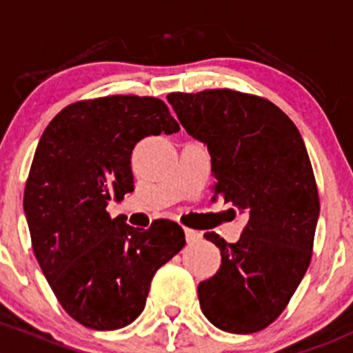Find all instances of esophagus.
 Instances as JSON below:
<instances>
[{
	"label": "esophagus",
	"instance_id": "obj_1",
	"mask_svg": "<svg viewBox=\"0 0 353 353\" xmlns=\"http://www.w3.org/2000/svg\"><path fill=\"white\" fill-rule=\"evenodd\" d=\"M185 239H187V243H197L202 239V234L199 231H194V230H188V228H185Z\"/></svg>",
	"mask_w": 353,
	"mask_h": 353
}]
</instances>
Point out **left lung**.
<instances>
[{
	"label": "left lung",
	"instance_id": "1",
	"mask_svg": "<svg viewBox=\"0 0 353 353\" xmlns=\"http://www.w3.org/2000/svg\"><path fill=\"white\" fill-rule=\"evenodd\" d=\"M178 121L210 154L212 201L246 214L241 238L205 239L223 263L199 284L205 318L223 332L255 333L285 310L311 261L319 199L294 122L268 100L232 90L170 93Z\"/></svg>",
	"mask_w": 353,
	"mask_h": 353
}]
</instances>
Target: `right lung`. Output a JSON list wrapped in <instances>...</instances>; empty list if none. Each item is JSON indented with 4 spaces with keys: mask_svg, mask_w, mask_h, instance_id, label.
Instances as JSON below:
<instances>
[{
    "mask_svg": "<svg viewBox=\"0 0 353 353\" xmlns=\"http://www.w3.org/2000/svg\"><path fill=\"white\" fill-rule=\"evenodd\" d=\"M178 130L161 100L134 95L72 103L43 130L25 185V217L50 289L83 326L130 325L146 306L156 270L185 246L173 221L139 230L107 214L108 202L134 190V146Z\"/></svg>",
    "mask_w": 353,
    "mask_h": 353,
    "instance_id": "add662e5",
    "label": "right lung"
}]
</instances>
